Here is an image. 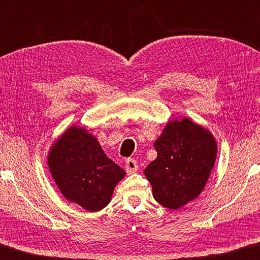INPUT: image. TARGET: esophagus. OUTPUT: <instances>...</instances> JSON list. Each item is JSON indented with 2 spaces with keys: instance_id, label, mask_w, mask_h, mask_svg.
Returning a JSON list of instances; mask_svg holds the SVG:
<instances>
[{
  "instance_id": "obj_1",
  "label": "esophagus",
  "mask_w": 260,
  "mask_h": 260,
  "mask_svg": "<svg viewBox=\"0 0 260 260\" xmlns=\"http://www.w3.org/2000/svg\"><path fill=\"white\" fill-rule=\"evenodd\" d=\"M125 170L127 174H134L138 170V164L137 161L134 159H127L125 162Z\"/></svg>"
}]
</instances>
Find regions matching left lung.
<instances>
[{"instance_id": "obj_1", "label": "left lung", "mask_w": 260, "mask_h": 260, "mask_svg": "<svg viewBox=\"0 0 260 260\" xmlns=\"http://www.w3.org/2000/svg\"><path fill=\"white\" fill-rule=\"evenodd\" d=\"M158 156L144 170L153 197L169 210L194 201L214 167L218 145L206 127L188 117L169 120L154 142Z\"/></svg>"}]
</instances>
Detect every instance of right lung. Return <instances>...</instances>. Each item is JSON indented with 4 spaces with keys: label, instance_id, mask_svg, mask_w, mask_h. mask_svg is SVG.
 <instances>
[{
    "label": "right lung",
    "instance_id": "right-lung-1",
    "mask_svg": "<svg viewBox=\"0 0 260 260\" xmlns=\"http://www.w3.org/2000/svg\"><path fill=\"white\" fill-rule=\"evenodd\" d=\"M47 164L63 197L90 212L107 206L115 186L125 176L106 155L95 136L79 125L68 127L55 140Z\"/></svg>",
    "mask_w": 260,
    "mask_h": 260
}]
</instances>
